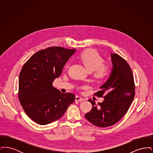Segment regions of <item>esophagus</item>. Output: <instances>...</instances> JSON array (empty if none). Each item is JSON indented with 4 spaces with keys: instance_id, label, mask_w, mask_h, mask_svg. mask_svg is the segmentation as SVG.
<instances>
[{
    "instance_id": "34e87169",
    "label": "esophagus",
    "mask_w": 153,
    "mask_h": 153,
    "mask_svg": "<svg viewBox=\"0 0 153 153\" xmlns=\"http://www.w3.org/2000/svg\"><path fill=\"white\" fill-rule=\"evenodd\" d=\"M75 100L76 101H84V99H83L82 97H81L80 96H76V99H75Z\"/></svg>"
}]
</instances>
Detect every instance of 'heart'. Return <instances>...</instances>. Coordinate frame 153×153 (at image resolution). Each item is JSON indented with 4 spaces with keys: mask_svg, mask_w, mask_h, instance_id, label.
Segmentation results:
<instances>
[{
    "mask_svg": "<svg viewBox=\"0 0 153 153\" xmlns=\"http://www.w3.org/2000/svg\"><path fill=\"white\" fill-rule=\"evenodd\" d=\"M79 58L88 71L93 72L94 76L97 79H104L109 73V65L102 63L103 58L96 51L87 50L80 54Z\"/></svg>",
    "mask_w": 153,
    "mask_h": 153,
    "instance_id": "heart-1",
    "label": "heart"
}]
</instances>
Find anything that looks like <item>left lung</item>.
Wrapping results in <instances>:
<instances>
[{"label": "left lung", "instance_id": "1", "mask_svg": "<svg viewBox=\"0 0 153 153\" xmlns=\"http://www.w3.org/2000/svg\"><path fill=\"white\" fill-rule=\"evenodd\" d=\"M112 68L109 77L95 95L104 100L99 102L89 99L92 108L85 115L88 120L100 127L117 123L126 114L135 96L133 74L128 64L117 53H111Z\"/></svg>", "mask_w": 153, "mask_h": 153}]
</instances>
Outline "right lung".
I'll use <instances>...</instances> for the list:
<instances>
[{"label":"right lung","mask_w":153,"mask_h":153,"mask_svg":"<svg viewBox=\"0 0 153 153\" xmlns=\"http://www.w3.org/2000/svg\"><path fill=\"white\" fill-rule=\"evenodd\" d=\"M76 51L51 47L36 52L24 64L19 77L18 97L26 114L40 125L61 118L74 102L71 93L62 94L53 86L66 62Z\"/></svg>","instance_id":"add662e5"}]
</instances>
